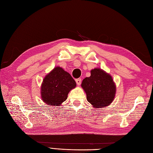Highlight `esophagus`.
<instances>
[{
  "instance_id": "obj_1",
  "label": "esophagus",
  "mask_w": 153,
  "mask_h": 153,
  "mask_svg": "<svg viewBox=\"0 0 153 153\" xmlns=\"http://www.w3.org/2000/svg\"><path fill=\"white\" fill-rule=\"evenodd\" d=\"M76 82L78 85H80L81 84V82H82V79L81 78H77L76 79Z\"/></svg>"
}]
</instances>
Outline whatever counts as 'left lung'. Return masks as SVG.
Returning a JSON list of instances; mask_svg holds the SVG:
<instances>
[{"mask_svg":"<svg viewBox=\"0 0 153 153\" xmlns=\"http://www.w3.org/2000/svg\"><path fill=\"white\" fill-rule=\"evenodd\" d=\"M82 87L87 96V100L94 108H103L112 102L116 86L110 74L100 68L91 71V76L83 80Z\"/></svg>","mask_w":153,"mask_h":153,"instance_id":"8db88e82","label":"left lung"}]
</instances>
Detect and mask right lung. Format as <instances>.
Listing matches in <instances>:
<instances>
[{"mask_svg":"<svg viewBox=\"0 0 153 153\" xmlns=\"http://www.w3.org/2000/svg\"><path fill=\"white\" fill-rule=\"evenodd\" d=\"M76 86L70 74L61 67H55L44 78L41 87V98L48 105L60 106Z\"/></svg>","mask_w":153,"mask_h":153,"instance_id":"obj_1","label":"right lung"}]
</instances>
